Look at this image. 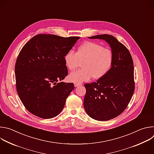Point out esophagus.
Instances as JSON below:
<instances>
[{
	"label": "esophagus",
	"mask_w": 154,
	"mask_h": 154,
	"mask_svg": "<svg viewBox=\"0 0 154 154\" xmlns=\"http://www.w3.org/2000/svg\"><path fill=\"white\" fill-rule=\"evenodd\" d=\"M81 85H82V84H80V83H74V86L75 87H77V86H81Z\"/></svg>",
	"instance_id": "obj_1"
}]
</instances>
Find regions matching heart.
<instances>
[{"label":"heart","mask_w":154,"mask_h":154,"mask_svg":"<svg viewBox=\"0 0 154 154\" xmlns=\"http://www.w3.org/2000/svg\"><path fill=\"white\" fill-rule=\"evenodd\" d=\"M113 60L110 50L103 48L93 42H86L78 48L76 53L69 51L64 57L65 66L74 71L80 66L82 69L71 72L68 79L70 82L81 83L93 78L99 79L103 77L111 67Z\"/></svg>","instance_id":"heart-1"}]
</instances>
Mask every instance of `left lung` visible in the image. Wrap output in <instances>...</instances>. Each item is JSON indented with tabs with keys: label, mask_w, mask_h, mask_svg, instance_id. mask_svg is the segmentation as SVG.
Here are the masks:
<instances>
[{
	"label": "left lung",
	"mask_w": 154,
	"mask_h": 154,
	"mask_svg": "<svg viewBox=\"0 0 154 154\" xmlns=\"http://www.w3.org/2000/svg\"><path fill=\"white\" fill-rule=\"evenodd\" d=\"M106 41L113 55L112 67L96 82L85 84V110L91 118L106 121L121 115L135 90L134 68L128 49L115 37L107 34L88 37Z\"/></svg>",
	"instance_id": "obj_1"
}]
</instances>
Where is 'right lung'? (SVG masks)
<instances>
[{
  "instance_id": "1",
  "label": "right lung",
  "mask_w": 154,
  "mask_h": 154,
  "mask_svg": "<svg viewBox=\"0 0 154 154\" xmlns=\"http://www.w3.org/2000/svg\"><path fill=\"white\" fill-rule=\"evenodd\" d=\"M80 38L39 34L22 48L15 64L16 90L32 114L51 119L62 111L74 85L58 81L68 75L64 57Z\"/></svg>"
}]
</instances>
